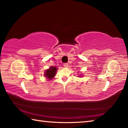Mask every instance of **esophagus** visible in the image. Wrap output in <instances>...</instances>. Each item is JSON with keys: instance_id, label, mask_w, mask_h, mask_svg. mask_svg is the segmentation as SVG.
<instances>
[{"instance_id": "1", "label": "esophagus", "mask_w": 128, "mask_h": 128, "mask_svg": "<svg viewBox=\"0 0 128 128\" xmlns=\"http://www.w3.org/2000/svg\"><path fill=\"white\" fill-rule=\"evenodd\" d=\"M64 67H66V68H67V67H68L69 64L68 63H65L64 64Z\"/></svg>"}]
</instances>
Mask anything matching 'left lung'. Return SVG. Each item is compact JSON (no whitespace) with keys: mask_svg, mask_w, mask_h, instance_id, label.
<instances>
[{"mask_svg":"<svg viewBox=\"0 0 128 128\" xmlns=\"http://www.w3.org/2000/svg\"><path fill=\"white\" fill-rule=\"evenodd\" d=\"M79 77H81V76H79Z\"/></svg>","mask_w":128,"mask_h":128,"instance_id":"1","label":"left lung"}]
</instances>
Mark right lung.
Returning a JSON list of instances; mask_svg holds the SVG:
<instances>
[{
	"instance_id": "add662e5",
	"label": "right lung",
	"mask_w": 128,
	"mask_h": 128,
	"mask_svg": "<svg viewBox=\"0 0 128 128\" xmlns=\"http://www.w3.org/2000/svg\"><path fill=\"white\" fill-rule=\"evenodd\" d=\"M57 68L55 66H51L50 67V68L45 71L44 73V77L48 78L49 80H51L54 78L56 75V71H57Z\"/></svg>"
}]
</instances>
